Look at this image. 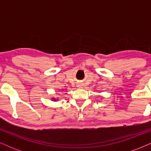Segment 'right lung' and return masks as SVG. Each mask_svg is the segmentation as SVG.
I'll return each instance as SVG.
<instances>
[{"mask_svg": "<svg viewBox=\"0 0 151 151\" xmlns=\"http://www.w3.org/2000/svg\"><path fill=\"white\" fill-rule=\"evenodd\" d=\"M54 100H55V99H54Z\"/></svg>", "mask_w": 151, "mask_h": 151, "instance_id": "1", "label": "right lung"}]
</instances>
